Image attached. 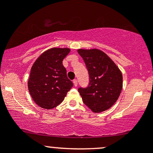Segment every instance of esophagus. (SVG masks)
Returning a JSON list of instances; mask_svg holds the SVG:
<instances>
[{
	"label": "esophagus",
	"instance_id": "esophagus-1",
	"mask_svg": "<svg viewBox=\"0 0 153 153\" xmlns=\"http://www.w3.org/2000/svg\"><path fill=\"white\" fill-rule=\"evenodd\" d=\"M73 84H74V85L75 87L78 85V80H76V79H75V80H73Z\"/></svg>",
	"mask_w": 153,
	"mask_h": 153
}]
</instances>
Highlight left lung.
Returning a JSON list of instances; mask_svg holds the SVG:
<instances>
[{"mask_svg":"<svg viewBox=\"0 0 153 153\" xmlns=\"http://www.w3.org/2000/svg\"><path fill=\"white\" fill-rule=\"evenodd\" d=\"M89 74L87 88H79L82 101L93 112L100 113L114 104L122 89L120 70L106 53L97 49H79Z\"/></svg>","mask_w":153,"mask_h":153,"instance_id":"obj_1","label":"left lung"}]
</instances>
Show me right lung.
<instances>
[{
  "mask_svg": "<svg viewBox=\"0 0 153 153\" xmlns=\"http://www.w3.org/2000/svg\"><path fill=\"white\" fill-rule=\"evenodd\" d=\"M69 48H54L44 52L31 69L28 88L39 106L52 109L61 103L73 83L67 77L62 61Z\"/></svg>",
  "mask_w": 153,
  "mask_h": 153,
  "instance_id": "right-lung-1",
  "label": "right lung"
}]
</instances>
